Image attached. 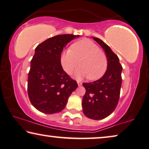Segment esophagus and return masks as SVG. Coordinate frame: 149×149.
Listing matches in <instances>:
<instances>
[{"label":"esophagus","mask_w":149,"mask_h":149,"mask_svg":"<svg viewBox=\"0 0 149 149\" xmlns=\"http://www.w3.org/2000/svg\"><path fill=\"white\" fill-rule=\"evenodd\" d=\"M77 85L79 86H80L81 85V82H80V81H77Z\"/></svg>","instance_id":"34e87169"}]
</instances>
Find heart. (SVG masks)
Listing matches in <instances>:
<instances>
[{
	"label": "heart",
	"instance_id": "b5f03b06",
	"mask_svg": "<svg viewBox=\"0 0 149 149\" xmlns=\"http://www.w3.org/2000/svg\"><path fill=\"white\" fill-rule=\"evenodd\" d=\"M60 60L63 68L68 74H72L79 64L80 68L75 73L78 79L88 77L91 80H96L104 74L107 68L106 54L88 39L75 42L71 50L63 52Z\"/></svg>",
	"mask_w": 149,
	"mask_h": 149
}]
</instances>
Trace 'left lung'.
<instances>
[{"instance_id": "1", "label": "left lung", "mask_w": 149, "mask_h": 149, "mask_svg": "<svg viewBox=\"0 0 149 149\" xmlns=\"http://www.w3.org/2000/svg\"><path fill=\"white\" fill-rule=\"evenodd\" d=\"M101 46L107 57V70L101 78L84 83L86 93L82 98L83 113L90 119L99 120L108 117L116 109L121 86L122 66L117 54L103 41L93 37Z\"/></svg>"}]
</instances>
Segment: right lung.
Wrapping results in <instances>:
<instances>
[{
    "label": "right lung",
    "instance_id": "add662e5",
    "mask_svg": "<svg viewBox=\"0 0 149 149\" xmlns=\"http://www.w3.org/2000/svg\"><path fill=\"white\" fill-rule=\"evenodd\" d=\"M79 35L61 34L37 46L28 73V93L32 105L46 114L58 113L77 87V81L63 70L61 54L66 45Z\"/></svg>",
    "mask_w": 149,
    "mask_h": 149
}]
</instances>
